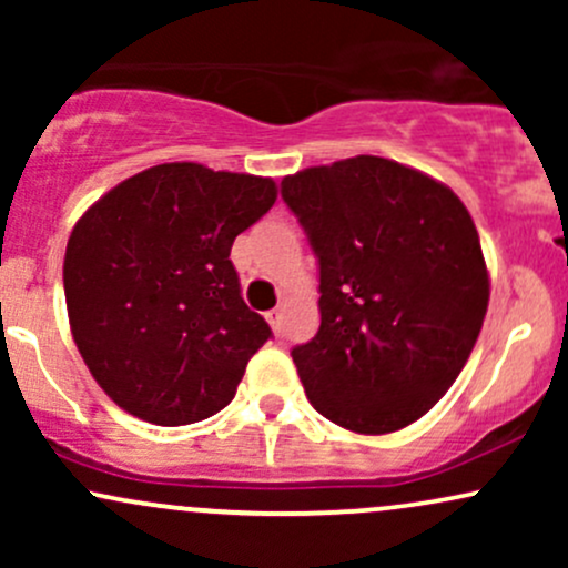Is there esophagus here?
<instances>
[{"instance_id":"1","label":"esophagus","mask_w":568,"mask_h":568,"mask_svg":"<svg viewBox=\"0 0 568 568\" xmlns=\"http://www.w3.org/2000/svg\"><path fill=\"white\" fill-rule=\"evenodd\" d=\"M266 321H270L272 328H275V334H280V331H283V310L266 312Z\"/></svg>"}]
</instances>
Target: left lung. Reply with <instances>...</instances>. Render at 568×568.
I'll return each mask as SVG.
<instances>
[{"mask_svg":"<svg viewBox=\"0 0 568 568\" xmlns=\"http://www.w3.org/2000/svg\"><path fill=\"white\" fill-rule=\"evenodd\" d=\"M321 266V328L291 349L317 414L363 435L408 427L478 342L488 272L478 230L440 181L361 158L285 175Z\"/></svg>","mask_w":568,"mask_h":568,"instance_id":"1","label":"left lung"}]
</instances>
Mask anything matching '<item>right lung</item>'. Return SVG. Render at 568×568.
<instances>
[{
    "instance_id": "right-lung-1",
    "label": "right lung",
    "mask_w": 568,
    "mask_h": 568,
    "mask_svg": "<svg viewBox=\"0 0 568 568\" xmlns=\"http://www.w3.org/2000/svg\"><path fill=\"white\" fill-rule=\"evenodd\" d=\"M275 200L272 179L165 162L77 221L63 258L71 336L116 406L179 427L232 400L272 328L240 296L230 251Z\"/></svg>"
}]
</instances>
